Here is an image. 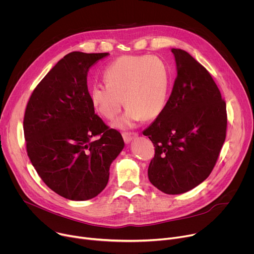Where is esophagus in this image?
Here are the masks:
<instances>
[{"label":"esophagus","instance_id":"esophagus-1","mask_svg":"<svg viewBox=\"0 0 254 254\" xmlns=\"http://www.w3.org/2000/svg\"><path fill=\"white\" fill-rule=\"evenodd\" d=\"M122 136H123V139H124L125 143H129L132 139H134L136 136H137V133H135V132H123Z\"/></svg>","mask_w":254,"mask_h":254}]
</instances>
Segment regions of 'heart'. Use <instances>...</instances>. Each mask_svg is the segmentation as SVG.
<instances>
[{
  "instance_id": "obj_1",
  "label": "heart",
  "mask_w": 254,
  "mask_h": 254,
  "mask_svg": "<svg viewBox=\"0 0 254 254\" xmlns=\"http://www.w3.org/2000/svg\"><path fill=\"white\" fill-rule=\"evenodd\" d=\"M104 78L106 84L91 87L90 102L95 112L107 120L115 119L125 102L128 108L114 123L115 127L130 128L142 118H157L164 111L170 74L166 63L160 58L120 57L106 68Z\"/></svg>"
}]
</instances>
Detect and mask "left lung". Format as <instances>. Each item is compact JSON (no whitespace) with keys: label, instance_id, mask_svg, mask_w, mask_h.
<instances>
[{"label":"left lung","instance_id":"8db88e82","mask_svg":"<svg viewBox=\"0 0 254 254\" xmlns=\"http://www.w3.org/2000/svg\"><path fill=\"white\" fill-rule=\"evenodd\" d=\"M177 77L164 111L143 135L154 145L148 179L167 194L203 182L226 139L227 110L209 72L187 52L172 49Z\"/></svg>","mask_w":254,"mask_h":254}]
</instances>
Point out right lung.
<instances>
[{"label":"right lung","instance_id":"add662e5","mask_svg":"<svg viewBox=\"0 0 254 254\" xmlns=\"http://www.w3.org/2000/svg\"><path fill=\"white\" fill-rule=\"evenodd\" d=\"M108 55H66L37 84L26 106L23 129L30 162L49 188L70 200L100 194L124 147L121 133L94 113L87 88L89 68Z\"/></svg>","mask_w":254,"mask_h":254}]
</instances>
